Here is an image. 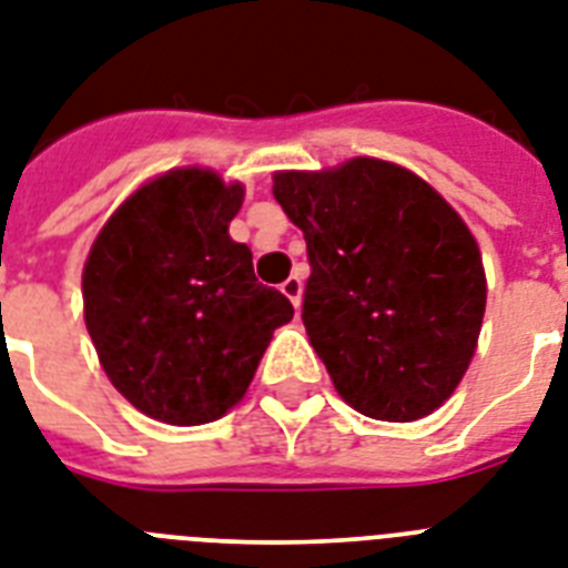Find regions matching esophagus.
<instances>
[{
    "instance_id": "34e87169",
    "label": "esophagus",
    "mask_w": 568,
    "mask_h": 568,
    "mask_svg": "<svg viewBox=\"0 0 568 568\" xmlns=\"http://www.w3.org/2000/svg\"><path fill=\"white\" fill-rule=\"evenodd\" d=\"M280 288H283L285 297L292 300L294 308H297L300 306V297H303V280H300V276L294 274V276H288V280H285V283L280 285Z\"/></svg>"
}]
</instances>
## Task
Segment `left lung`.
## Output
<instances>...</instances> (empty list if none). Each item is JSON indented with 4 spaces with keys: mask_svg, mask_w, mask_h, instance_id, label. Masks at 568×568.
Listing matches in <instances>:
<instances>
[{
    "mask_svg": "<svg viewBox=\"0 0 568 568\" xmlns=\"http://www.w3.org/2000/svg\"><path fill=\"white\" fill-rule=\"evenodd\" d=\"M274 197L306 239L303 326L344 403L388 423L440 408L473 362L487 303L458 212L373 156L276 172Z\"/></svg>",
    "mask_w": 568,
    "mask_h": 568,
    "instance_id": "8db88e82",
    "label": "left lung"
}]
</instances>
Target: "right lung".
Returning <instances> with one entry per match:
<instances>
[{
	"instance_id": "add662e5",
	"label": "right lung",
	"mask_w": 568,
	"mask_h": 568,
	"mask_svg": "<svg viewBox=\"0 0 568 568\" xmlns=\"http://www.w3.org/2000/svg\"><path fill=\"white\" fill-rule=\"evenodd\" d=\"M242 183L174 169L136 189L92 242L84 321L113 388L142 414L201 426L244 396L294 308L230 239Z\"/></svg>"
}]
</instances>
